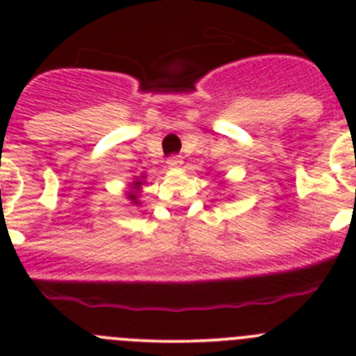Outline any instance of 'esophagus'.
<instances>
[{
  "instance_id": "obj_1",
  "label": "esophagus",
  "mask_w": 356,
  "mask_h": 356,
  "mask_svg": "<svg viewBox=\"0 0 356 356\" xmlns=\"http://www.w3.org/2000/svg\"><path fill=\"white\" fill-rule=\"evenodd\" d=\"M181 163H184V160H181L180 155H171L168 159V165H169V168H180Z\"/></svg>"
}]
</instances>
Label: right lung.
I'll return each instance as SVG.
<instances>
[{
  "label": "right lung",
  "mask_w": 356,
  "mask_h": 356,
  "mask_svg": "<svg viewBox=\"0 0 356 356\" xmlns=\"http://www.w3.org/2000/svg\"><path fill=\"white\" fill-rule=\"evenodd\" d=\"M140 185H143V181H140V180L134 181V188H135V191H139ZM128 197H130V201H131V203H134V205H139V201H137V193H128Z\"/></svg>",
  "instance_id": "right-lung-1"
}]
</instances>
